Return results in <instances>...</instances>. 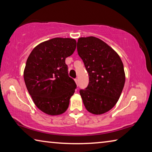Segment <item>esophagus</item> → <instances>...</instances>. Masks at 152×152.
<instances>
[{"instance_id": "1", "label": "esophagus", "mask_w": 152, "mask_h": 152, "mask_svg": "<svg viewBox=\"0 0 152 152\" xmlns=\"http://www.w3.org/2000/svg\"><path fill=\"white\" fill-rule=\"evenodd\" d=\"M75 82H76V84H77V86H78V79H77V78L75 79Z\"/></svg>"}]
</instances>
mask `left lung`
I'll return each instance as SVG.
<instances>
[{
  "mask_svg": "<svg viewBox=\"0 0 152 152\" xmlns=\"http://www.w3.org/2000/svg\"><path fill=\"white\" fill-rule=\"evenodd\" d=\"M77 51L89 76L88 86L80 91L82 101L88 112L103 114L116 104L124 87L121 59L109 45L92 36L79 38Z\"/></svg>",
  "mask_w": 152,
  "mask_h": 152,
  "instance_id": "left-lung-1",
  "label": "left lung"
}]
</instances>
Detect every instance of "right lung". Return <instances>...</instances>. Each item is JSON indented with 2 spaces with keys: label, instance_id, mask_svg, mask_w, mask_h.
<instances>
[{
  "label": "right lung",
  "instance_id": "1",
  "mask_svg": "<svg viewBox=\"0 0 152 152\" xmlns=\"http://www.w3.org/2000/svg\"><path fill=\"white\" fill-rule=\"evenodd\" d=\"M76 48L71 38H53L37 45L28 57L24 70L25 85L37 107L50 115L64 113L76 88L69 77L66 58Z\"/></svg>",
  "mask_w": 152,
  "mask_h": 152
}]
</instances>
